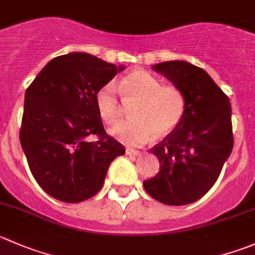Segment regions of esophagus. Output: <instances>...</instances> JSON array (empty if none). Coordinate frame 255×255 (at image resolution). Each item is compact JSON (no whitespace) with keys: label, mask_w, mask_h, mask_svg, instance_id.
<instances>
[{"label":"esophagus","mask_w":255,"mask_h":255,"mask_svg":"<svg viewBox=\"0 0 255 255\" xmlns=\"http://www.w3.org/2000/svg\"><path fill=\"white\" fill-rule=\"evenodd\" d=\"M139 153L140 152L138 149H133V148H126V154H128V155H138Z\"/></svg>","instance_id":"obj_1"}]
</instances>
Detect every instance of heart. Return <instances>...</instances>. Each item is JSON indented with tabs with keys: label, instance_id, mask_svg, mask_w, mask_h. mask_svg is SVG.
Returning <instances> with one entry per match:
<instances>
[{
	"label": "heart",
	"instance_id": "1",
	"mask_svg": "<svg viewBox=\"0 0 255 255\" xmlns=\"http://www.w3.org/2000/svg\"><path fill=\"white\" fill-rule=\"evenodd\" d=\"M120 94L121 98L118 96ZM125 105H134V118L112 129L115 137L129 145H139L157 133L167 135L178 127L185 112V96L175 85H163L162 80L145 70H134L116 83L103 86L96 103L105 123L116 125L125 113Z\"/></svg>",
	"mask_w": 255,
	"mask_h": 255
}]
</instances>
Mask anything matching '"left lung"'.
Returning a JSON list of instances; mask_svg holds the SVG:
<instances>
[{
  "mask_svg": "<svg viewBox=\"0 0 255 255\" xmlns=\"http://www.w3.org/2000/svg\"><path fill=\"white\" fill-rule=\"evenodd\" d=\"M153 70L183 91L187 105L178 127L150 149L159 160V172L143 185L160 203L190 204L208 193L233 149L231 103L201 67L169 61Z\"/></svg>",
  "mask_w": 255,
  "mask_h": 255,
  "instance_id": "left-lung-1",
  "label": "left lung"
}]
</instances>
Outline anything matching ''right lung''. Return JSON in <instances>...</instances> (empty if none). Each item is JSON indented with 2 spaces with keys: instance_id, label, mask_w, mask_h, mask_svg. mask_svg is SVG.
I'll return each mask as SVG.
<instances>
[{
  "instance_id": "obj_1",
  "label": "right lung",
  "mask_w": 255,
  "mask_h": 255,
  "mask_svg": "<svg viewBox=\"0 0 255 255\" xmlns=\"http://www.w3.org/2000/svg\"><path fill=\"white\" fill-rule=\"evenodd\" d=\"M121 71L122 66L75 52L49 61L27 88L19 142L32 175L53 198L90 199L112 160L125 154L105 130L96 103L98 91Z\"/></svg>"
}]
</instances>
